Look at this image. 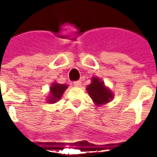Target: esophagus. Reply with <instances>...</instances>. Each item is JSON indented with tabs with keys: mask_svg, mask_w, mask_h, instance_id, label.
<instances>
[{
	"mask_svg": "<svg viewBox=\"0 0 157 157\" xmlns=\"http://www.w3.org/2000/svg\"><path fill=\"white\" fill-rule=\"evenodd\" d=\"M74 86H76V87H80L81 86V80H79V81H74Z\"/></svg>",
	"mask_w": 157,
	"mask_h": 157,
	"instance_id": "34e87169",
	"label": "esophagus"
}]
</instances>
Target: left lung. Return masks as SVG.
<instances>
[{
    "mask_svg": "<svg viewBox=\"0 0 157 157\" xmlns=\"http://www.w3.org/2000/svg\"><path fill=\"white\" fill-rule=\"evenodd\" d=\"M91 81L92 82L86 87V90L94 103L97 105H103L112 100L113 94L105 86L103 81L98 77H92Z\"/></svg>",
    "mask_w": 157,
    "mask_h": 157,
    "instance_id": "obj_1",
    "label": "left lung"
}]
</instances>
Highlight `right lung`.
<instances>
[{"instance_id":"obj_1","label":"right lung","mask_w":157,"mask_h":157,"mask_svg":"<svg viewBox=\"0 0 157 157\" xmlns=\"http://www.w3.org/2000/svg\"><path fill=\"white\" fill-rule=\"evenodd\" d=\"M67 87L68 86L67 85H64V84L53 83L50 88V94L47 99L48 103H56L57 101H59Z\"/></svg>"}]
</instances>
